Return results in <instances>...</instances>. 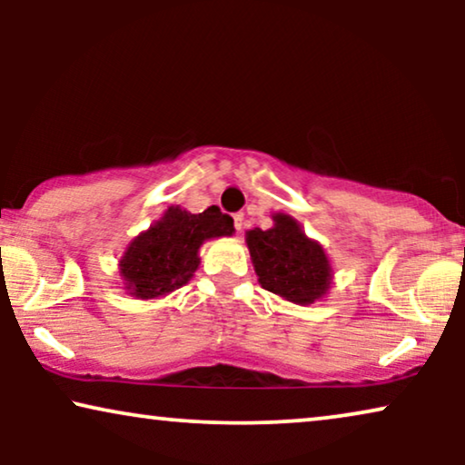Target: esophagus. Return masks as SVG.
<instances>
[{
	"instance_id": "obj_1",
	"label": "esophagus",
	"mask_w": 465,
	"mask_h": 465,
	"mask_svg": "<svg viewBox=\"0 0 465 465\" xmlns=\"http://www.w3.org/2000/svg\"><path fill=\"white\" fill-rule=\"evenodd\" d=\"M234 228H237V232H241V228H243V213H234Z\"/></svg>"
}]
</instances>
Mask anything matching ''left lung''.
Returning <instances> with one entry per match:
<instances>
[{
    "mask_svg": "<svg viewBox=\"0 0 465 465\" xmlns=\"http://www.w3.org/2000/svg\"><path fill=\"white\" fill-rule=\"evenodd\" d=\"M272 226L245 232L258 283L283 301L313 304L332 288L334 271L322 243L307 237L301 222L288 213H272Z\"/></svg>",
    "mask_w": 465,
    "mask_h": 465,
    "instance_id": "obj_1",
    "label": "left lung"
}]
</instances>
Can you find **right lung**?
<instances>
[{
    "label": "right lung",
    "mask_w": 465,
    "mask_h": 465,
    "mask_svg": "<svg viewBox=\"0 0 465 465\" xmlns=\"http://www.w3.org/2000/svg\"><path fill=\"white\" fill-rule=\"evenodd\" d=\"M231 215L212 205L190 213L180 205L164 209L148 231H142L124 247L118 272L126 294L139 301H156L186 285L199 269L201 245L209 239L231 237Z\"/></svg>",
    "instance_id": "1"
}]
</instances>
